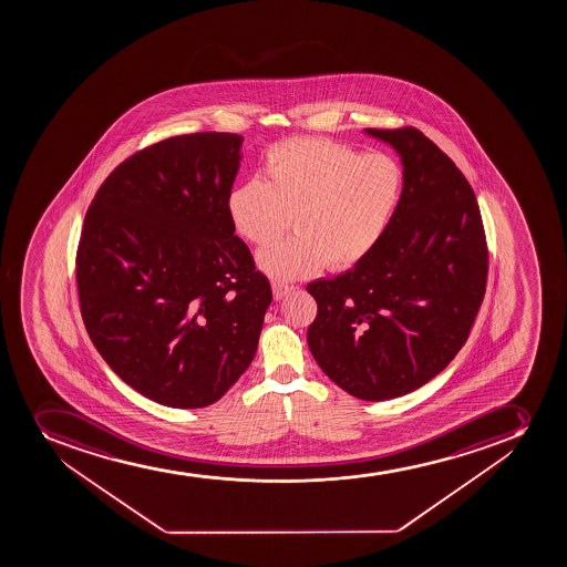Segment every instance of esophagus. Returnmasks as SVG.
I'll return each mask as SVG.
<instances>
[{
  "label": "esophagus",
  "mask_w": 567,
  "mask_h": 567,
  "mask_svg": "<svg viewBox=\"0 0 567 567\" xmlns=\"http://www.w3.org/2000/svg\"><path fill=\"white\" fill-rule=\"evenodd\" d=\"M271 288H274V298L277 299V301L285 298V296H288V293L293 290V287H290V285H282V282H274Z\"/></svg>",
  "instance_id": "esophagus-1"
}]
</instances>
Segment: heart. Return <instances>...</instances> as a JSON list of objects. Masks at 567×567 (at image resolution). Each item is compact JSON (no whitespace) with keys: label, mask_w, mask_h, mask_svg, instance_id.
Here are the masks:
<instances>
[{"label":"heart","mask_w":567,"mask_h":567,"mask_svg":"<svg viewBox=\"0 0 567 567\" xmlns=\"http://www.w3.org/2000/svg\"><path fill=\"white\" fill-rule=\"evenodd\" d=\"M266 181L236 186L227 213L236 233L264 247L258 268L277 280L305 279L362 262L398 207L403 172L384 153H364L326 138H293L269 147Z\"/></svg>","instance_id":"obj_1"}]
</instances>
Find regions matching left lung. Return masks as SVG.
<instances>
[{
    "mask_svg": "<svg viewBox=\"0 0 567 567\" xmlns=\"http://www.w3.org/2000/svg\"><path fill=\"white\" fill-rule=\"evenodd\" d=\"M403 163V192L373 251L334 279L310 282L307 332L331 381L364 401L414 392L470 337L488 279L477 197L456 164L415 127L365 130Z\"/></svg>",
    "mask_w": 567,
    "mask_h": 567,
    "instance_id": "left-lung-1",
    "label": "left lung"
}]
</instances>
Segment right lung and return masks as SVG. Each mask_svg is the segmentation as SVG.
Returning <instances> with one entry per match:
<instances>
[{"instance_id": "1", "label": "right lung", "mask_w": 567, "mask_h": 567, "mask_svg": "<svg viewBox=\"0 0 567 567\" xmlns=\"http://www.w3.org/2000/svg\"><path fill=\"white\" fill-rule=\"evenodd\" d=\"M241 136L144 147L103 181L75 255L79 307L114 373L172 409L216 403L251 364L271 287L227 197Z\"/></svg>"}]
</instances>
